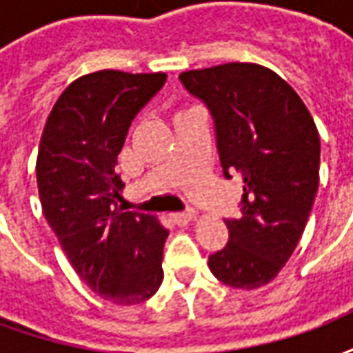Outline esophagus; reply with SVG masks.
<instances>
[{"mask_svg": "<svg viewBox=\"0 0 353 353\" xmlns=\"http://www.w3.org/2000/svg\"><path fill=\"white\" fill-rule=\"evenodd\" d=\"M196 217V212L194 210H185V212H177V214H172V219L179 227H185L187 223H191L192 219Z\"/></svg>", "mask_w": 353, "mask_h": 353, "instance_id": "34e87169", "label": "esophagus"}]
</instances>
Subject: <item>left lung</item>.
<instances>
[{
  "label": "left lung",
  "instance_id": "1",
  "mask_svg": "<svg viewBox=\"0 0 353 353\" xmlns=\"http://www.w3.org/2000/svg\"><path fill=\"white\" fill-rule=\"evenodd\" d=\"M214 117L223 174H238L242 215L210 255L225 285L257 289L295 252L319 183V134L301 96L265 65L230 62L179 75Z\"/></svg>",
  "mask_w": 353,
  "mask_h": 353
}]
</instances>
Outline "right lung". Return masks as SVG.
Returning a JSON list of instances; mask_svg holds the SVG:
<instances>
[{"instance_id":"right-lung-1","label":"right lung","mask_w":353,"mask_h":353,"mask_svg":"<svg viewBox=\"0 0 353 353\" xmlns=\"http://www.w3.org/2000/svg\"><path fill=\"white\" fill-rule=\"evenodd\" d=\"M164 81L162 72L115 70L75 79L50 111L37 153L45 219L81 280L121 306L151 299L164 278L168 230L154 215L117 206L124 183L115 170L134 117Z\"/></svg>"}]
</instances>
